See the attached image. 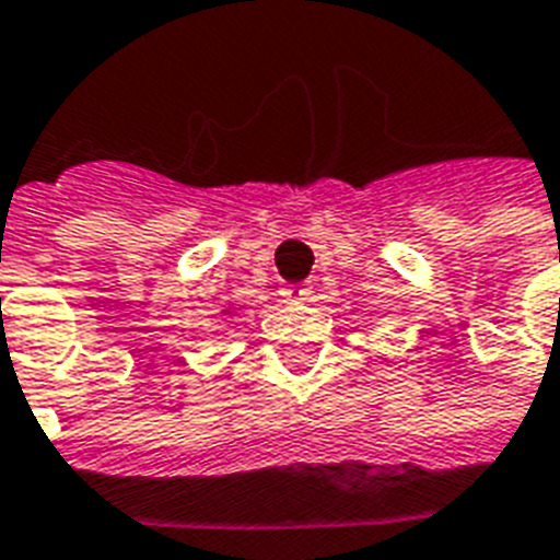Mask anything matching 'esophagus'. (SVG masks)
Wrapping results in <instances>:
<instances>
[{
	"label": "esophagus",
	"mask_w": 560,
	"mask_h": 560,
	"mask_svg": "<svg viewBox=\"0 0 560 560\" xmlns=\"http://www.w3.org/2000/svg\"><path fill=\"white\" fill-rule=\"evenodd\" d=\"M284 293V299L288 302H305V299L311 296V290L308 288H302V284H293V288H284L281 290Z\"/></svg>",
	"instance_id": "1"
}]
</instances>
